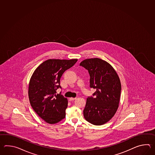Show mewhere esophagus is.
Masks as SVG:
<instances>
[{
  "label": "esophagus",
  "instance_id": "1",
  "mask_svg": "<svg viewBox=\"0 0 155 155\" xmlns=\"http://www.w3.org/2000/svg\"><path fill=\"white\" fill-rule=\"evenodd\" d=\"M76 97H75V98H74V97H70L69 99V100L70 101H74V100H76Z\"/></svg>",
  "mask_w": 155,
  "mask_h": 155
}]
</instances>
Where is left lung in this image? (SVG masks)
<instances>
[{
	"mask_svg": "<svg viewBox=\"0 0 155 155\" xmlns=\"http://www.w3.org/2000/svg\"><path fill=\"white\" fill-rule=\"evenodd\" d=\"M80 66L88 70L90 87L96 90L87 98L84 116L86 121L95 125L108 122L119 107L121 85L115 69L109 63L99 58L87 59Z\"/></svg>",
	"mask_w": 155,
	"mask_h": 155,
	"instance_id": "1",
	"label": "left lung"
}]
</instances>
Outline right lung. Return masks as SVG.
<instances>
[{
	"mask_svg": "<svg viewBox=\"0 0 155 155\" xmlns=\"http://www.w3.org/2000/svg\"><path fill=\"white\" fill-rule=\"evenodd\" d=\"M78 59H49L41 63L30 80L28 95L33 110L45 122L54 124L65 117L68 99L56 90L61 88L60 80L63 73Z\"/></svg>",
	"mask_w": 155,
	"mask_h": 155,
	"instance_id": "add662e5",
	"label": "right lung"
}]
</instances>
